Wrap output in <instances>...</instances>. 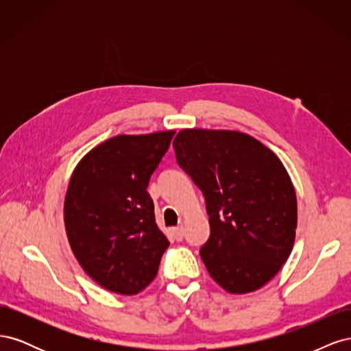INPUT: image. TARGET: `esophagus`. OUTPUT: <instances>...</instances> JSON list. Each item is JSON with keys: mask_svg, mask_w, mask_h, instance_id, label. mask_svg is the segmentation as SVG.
Returning <instances> with one entry per match:
<instances>
[{"mask_svg": "<svg viewBox=\"0 0 351 351\" xmlns=\"http://www.w3.org/2000/svg\"><path fill=\"white\" fill-rule=\"evenodd\" d=\"M173 232H174V237H176L178 241L184 239V228H183V226L176 227V228L173 230Z\"/></svg>", "mask_w": 351, "mask_h": 351, "instance_id": "1", "label": "esophagus"}]
</instances>
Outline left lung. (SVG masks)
Segmentation results:
<instances>
[{"mask_svg": "<svg viewBox=\"0 0 351 351\" xmlns=\"http://www.w3.org/2000/svg\"><path fill=\"white\" fill-rule=\"evenodd\" d=\"M173 146L205 197L210 234L200 258L209 275L232 294L261 289L290 256L295 237V192L278 156L230 130L186 129Z\"/></svg>", "mask_w": 351, "mask_h": 351, "instance_id": "obj_1", "label": "left lung"}]
</instances>
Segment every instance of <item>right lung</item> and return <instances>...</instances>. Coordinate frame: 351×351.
I'll use <instances>...</instances> for the list:
<instances>
[{
  "mask_svg": "<svg viewBox=\"0 0 351 351\" xmlns=\"http://www.w3.org/2000/svg\"><path fill=\"white\" fill-rule=\"evenodd\" d=\"M174 133L111 137L71 176L64 204L69 243L84 272L110 291L146 289L169 246L146 189Z\"/></svg>",
  "mask_w": 351,
  "mask_h": 351,
  "instance_id": "1",
  "label": "right lung"
}]
</instances>
